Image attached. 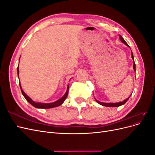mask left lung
Here are the masks:
<instances>
[{
    "label": "left lung",
    "mask_w": 155,
    "mask_h": 155,
    "mask_svg": "<svg viewBox=\"0 0 155 155\" xmlns=\"http://www.w3.org/2000/svg\"><path fill=\"white\" fill-rule=\"evenodd\" d=\"M120 40L121 41V42H122V43H124L125 45H127V46H129H129L128 45V44L126 43L123 37H121V35H120ZM129 48H130V47H129ZM131 52H132V51H131ZM131 56H132V58H133V61H134V56H133V52H132V55H131ZM133 69L134 70V71H136V65H135L134 61V64H133ZM130 96H131V95H130ZM130 96H129V97H130ZM129 97L127 98V99H126V100H125L124 101L119 102V103H103V102L98 101H97V100H96V101L98 103V104H100V105H103V106L114 107H119V106H121V105H122L125 104V103H126L127 101V100H129Z\"/></svg>",
    "instance_id": "1"
}]
</instances>
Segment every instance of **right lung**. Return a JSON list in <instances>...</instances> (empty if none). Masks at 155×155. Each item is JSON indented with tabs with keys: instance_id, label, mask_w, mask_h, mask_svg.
<instances>
[{
	"instance_id": "right-lung-1",
	"label": "right lung",
	"mask_w": 155,
	"mask_h": 155,
	"mask_svg": "<svg viewBox=\"0 0 155 155\" xmlns=\"http://www.w3.org/2000/svg\"><path fill=\"white\" fill-rule=\"evenodd\" d=\"M18 72H19V70H18V67H17V74H18ZM19 85H20V87H21V92H22V95L24 96V97H25V99L28 101L30 104L31 105H32L34 107H36V108H39V109H50V108H53V107H58V106H59L61 105L64 102V101L66 100V98L68 96V88H69V87L68 85L67 87V92L66 93H65V94L61 98V99L58 100V101H56L54 103H50V104H41V103H39V102H35L33 101L31 98L30 97L28 96L25 93V92L22 91V89L21 88V84H20V82H19Z\"/></svg>"
}]
</instances>
